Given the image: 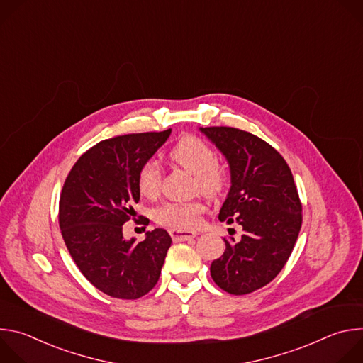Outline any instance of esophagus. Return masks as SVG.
<instances>
[{
	"mask_svg": "<svg viewBox=\"0 0 363 363\" xmlns=\"http://www.w3.org/2000/svg\"><path fill=\"white\" fill-rule=\"evenodd\" d=\"M169 234L174 241H186L196 237L195 231H186V230H169Z\"/></svg>",
	"mask_w": 363,
	"mask_h": 363,
	"instance_id": "34e87169",
	"label": "esophagus"
}]
</instances>
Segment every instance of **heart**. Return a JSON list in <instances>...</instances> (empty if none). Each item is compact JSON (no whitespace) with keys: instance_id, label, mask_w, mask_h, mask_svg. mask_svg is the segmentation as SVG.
Returning <instances> with one entry per match:
<instances>
[{"instance_id":"1","label":"heart","mask_w":363,"mask_h":363,"mask_svg":"<svg viewBox=\"0 0 363 363\" xmlns=\"http://www.w3.org/2000/svg\"><path fill=\"white\" fill-rule=\"evenodd\" d=\"M171 160L194 174V188L205 195L216 196L221 194L228 181L227 169L217 162L214 149L196 136H186L171 150ZM162 169L157 161H147L138 174L139 192L147 198L157 196L161 191ZM205 213V203L201 199L165 202L153 213L158 224L174 230H192L201 224Z\"/></svg>"}]
</instances>
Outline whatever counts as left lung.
I'll return each instance as SVG.
<instances>
[{"instance_id": "left-lung-1", "label": "left lung", "mask_w": 363, "mask_h": 363, "mask_svg": "<svg viewBox=\"0 0 363 363\" xmlns=\"http://www.w3.org/2000/svg\"><path fill=\"white\" fill-rule=\"evenodd\" d=\"M225 157L230 192L218 220L242 227L238 241H225L211 277L235 296L269 284L284 267L301 228V202L281 155L258 136L227 126L199 128Z\"/></svg>"}]
</instances>
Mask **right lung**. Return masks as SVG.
Here are the masks:
<instances>
[{"label": "right lung", "mask_w": 363, "mask_h": 363, "mask_svg": "<svg viewBox=\"0 0 363 363\" xmlns=\"http://www.w3.org/2000/svg\"><path fill=\"white\" fill-rule=\"evenodd\" d=\"M169 135L171 129L101 140L77 160L63 185L59 224L66 247L82 274L111 297L139 298L160 280L171 235L155 228L135 242L122 230L136 216L139 169Z\"/></svg>", "instance_id": "obj_1"}]
</instances>
